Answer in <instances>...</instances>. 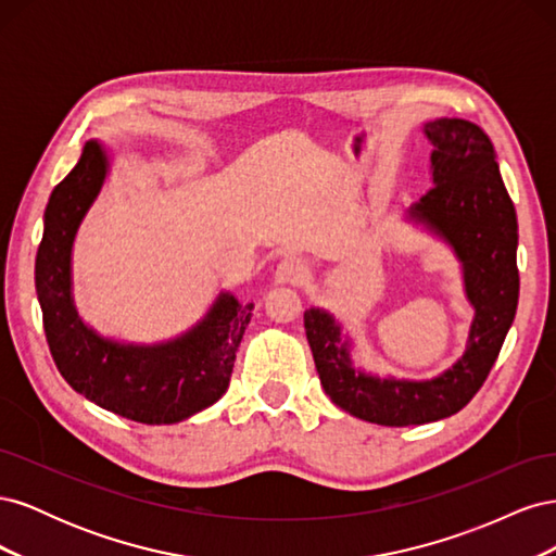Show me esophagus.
<instances>
[{"instance_id": "34e87169", "label": "esophagus", "mask_w": 556, "mask_h": 556, "mask_svg": "<svg viewBox=\"0 0 556 556\" xmlns=\"http://www.w3.org/2000/svg\"><path fill=\"white\" fill-rule=\"evenodd\" d=\"M308 276V266L304 260L299 257H285L278 268H276V280L278 282H288V285H296Z\"/></svg>"}]
</instances>
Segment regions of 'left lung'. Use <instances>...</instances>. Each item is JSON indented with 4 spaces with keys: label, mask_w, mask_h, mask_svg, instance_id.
Masks as SVG:
<instances>
[{
    "label": "left lung",
    "mask_w": 556,
    "mask_h": 556,
    "mask_svg": "<svg viewBox=\"0 0 556 556\" xmlns=\"http://www.w3.org/2000/svg\"><path fill=\"white\" fill-rule=\"evenodd\" d=\"M425 137L433 148V188L408 208V217L441 237L462 262L466 299L476 311L462 359L431 380L378 378L352 366L350 339L331 313H304L327 396L382 427L427 425L459 413L490 376L519 299L517 215L490 137L462 117L427 123Z\"/></svg>",
    "instance_id": "8db88e82"
}]
</instances>
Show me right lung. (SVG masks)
Instances as JSON below:
<instances>
[{
	"mask_svg": "<svg viewBox=\"0 0 556 556\" xmlns=\"http://www.w3.org/2000/svg\"><path fill=\"white\" fill-rule=\"evenodd\" d=\"M106 176L104 146L90 139L48 199L35 264L46 341L62 378L99 408L141 425H176L227 392L252 304L220 292L190 331L155 345L104 339L83 323L72 296V248Z\"/></svg>",
	"mask_w": 556,
	"mask_h": 556,
	"instance_id": "add662e5",
	"label": "right lung"
}]
</instances>
